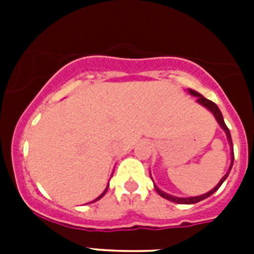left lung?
Listing matches in <instances>:
<instances>
[{
    "label": "left lung",
    "mask_w": 254,
    "mask_h": 254,
    "mask_svg": "<svg viewBox=\"0 0 254 254\" xmlns=\"http://www.w3.org/2000/svg\"><path fill=\"white\" fill-rule=\"evenodd\" d=\"M187 91L192 96H196V98H197V103H198V104H201V105H202V107H205L206 109H208V111H210L211 113L214 114L215 120L217 121V123H219L220 127H221V128L224 129V132H225L226 138H228V142H229V146H230V167H229V169H228V172H226L225 176H224L223 178L220 179L219 183H217V185L215 186V187L212 188V190H208L207 193L201 194V196H196V197H177V196H172V194H169V193H167V192H164V190H159L158 186H156L154 183L155 190H156V192H158V193L160 194V196L163 197V198H167L168 201H172V202L181 203V205H193V203H197V202H199V201H202V199L207 198V197H210L211 194H214L215 192H216V190H219L220 186L223 185L224 181H225V179L228 178L229 173H230V170H232V168H233V163H234V151H233L232 136H230V131H229V128H228V127H226V125H225V122H224L223 114H221V112H220L219 107H217V105L215 104L214 102H211V100L206 99L205 96H202L199 93H197V91L192 90V89H188ZM150 177H151V174H150Z\"/></svg>",
    "instance_id": "8db88e82"
}]
</instances>
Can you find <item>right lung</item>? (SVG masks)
Masks as SVG:
<instances>
[{
    "instance_id": "add662e5",
    "label": "right lung",
    "mask_w": 254,
    "mask_h": 254,
    "mask_svg": "<svg viewBox=\"0 0 254 254\" xmlns=\"http://www.w3.org/2000/svg\"><path fill=\"white\" fill-rule=\"evenodd\" d=\"M108 187H109V185H108V186H107V188H105V190H104V192H103V193H102V194H100V196H98V197H96V198H95V199H94V201H91V202H95V201H98V199H100V198H102V197H103V196H104V194H105V193H107V190H108Z\"/></svg>"
}]
</instances>
